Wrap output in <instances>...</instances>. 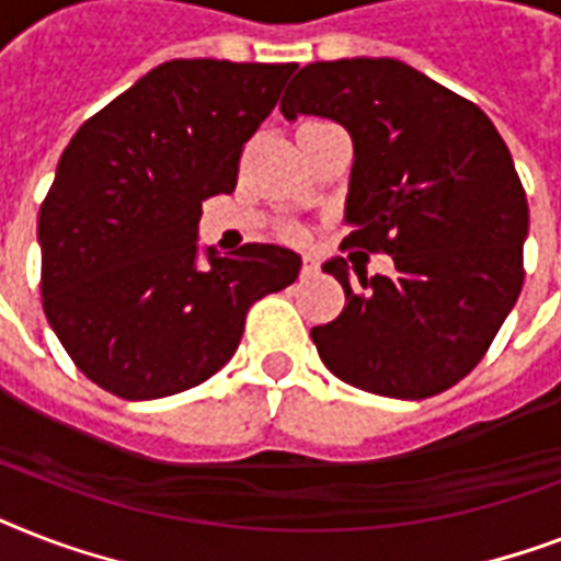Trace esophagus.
Wrapping results in <instances>:
<instances>
[{
  "label": "esophagus",
  "instance_id": "1",
  "mask_svg": "<svg viewBox=\"0 0 561 561\" xmlns=\"http://www.w3.org/2000/svg\"><path fill=\"white\" fill-rule=\"evenodd\" d=\"M320 273V264H317L314 255H306L302 259V279H311V276H317Z\"/></svg>",
  "mask_w": 561,
  "mask_h": 561
}]
</instances>
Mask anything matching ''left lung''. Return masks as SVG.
<instances>
[{
	"mask_svg": "<svg viewBox=\"0 0 561 561\" xmlns=\"http://www.w3.org/2000/svg\"><path fill=\"white\" fill-rule=\"evenodd\" d=\"M285 118H334L355 142L341 250L393 255L392 277L325 262L341 317L311 329L341 381L427 399L462 381L524 285L530 209L510 148L478 104L392 57L317 60L282 95Z\"/></svg>",
	"mask_w": 561,
	"mask_h": 561,
	"instance_id": "1",
	"label": "left lung"
}]
</instances>
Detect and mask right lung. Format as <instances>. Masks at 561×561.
<instances>
[{"label": "right lung", "mask_w": 561, "mask_h": 561, "mask_svg": "<svg viewBox=\"0 0 561 561\" xmlns=\"http://www.w3.org/2000/svg\"><path fill=\"white\" fill-rule=\"evenodd\" d=\"M297 64L169 60L113 99L57 162L39 206L43 311L75 367L118 399L197 387L244 334L255 299L288 288L299 259L276 244L209 250L203 201L238 183L244 142Z\"/></svg>", "instance_id": "obj_1"}]
</instances>
